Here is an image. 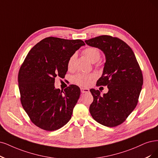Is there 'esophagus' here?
Returning a JSON list of instances; mask_svg holds the SVG:
<instances>
[{
  "mask_svg": "<svg viewBox=\"0 0 158 158\" xmlns=\"http://www.w3.org/2000/svg\"><path fill=\"white\" fill-rule=\"evenodd\" d=\"M81 92L82 93H86L89 92V89L86 88H81Z\"/></svg>",
  "mask_w": 158,
  "mask_h": 158,
  "instance_id": "esophagus-1",
  "label": "esophagus"
}]
</instances>
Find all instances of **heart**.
Returning <instances> with one entry per match:
<instances>
[{
    "instance_id": "obj_1",
    "label": "heart",
    "mask_w": 158,
    "mask_h": 158,
    "mask_svg": "<svg viewBox=\"0 0 158 158\" xmlns=\"http://www.w3.org/2000/svg\"><path fill=\"white\" fill-rule=\"evenodd\" d=\"M83 54L92 63L98 62L101 56L100 50L96 48H92V47L91 48H88L85 49L83 51ZM76 56H77V55H76L75 53H74L69 58L68 61V68L69 69H71L73 68ZM94 79V75L78 73L77 75H75L73 77V81L76 84L81 86H88L91 83L92 81Z\"/></svg>"
}]
</instances>
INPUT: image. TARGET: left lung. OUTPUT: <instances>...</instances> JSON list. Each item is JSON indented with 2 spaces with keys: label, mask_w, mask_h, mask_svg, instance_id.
Returning a JSON list of instances; mask_svg holds the SVG:
<instances>
[{
  "label": "left lung",
  "mask_w": 158,
  "mask_h": 158,
  "mask_svg": "<svg viewBox=\"0 0 158 158\" xmlns=\"http://www.w3.org/2000/svg\"><path fill=\"white\" fill-rule=\"evenodd\" d=\"M85 43L101 49L106 55L103 74L96 85L107 86L109 89L103 96L98 90H90L94 98L90 113L98 123L117 126L137 106L143 84L141 69L130 47L118 38L103 35Z\"/></svg>",
  "instance_id": "8db88e82"
}]
</instances>
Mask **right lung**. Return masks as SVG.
<instances>
[{
    "instance_id": "right-lung-1",
    "label": "right lung",
    "mask_w": 158,
    "mask_h": 158,
    "mask_svg": "<svg viewBox=\"0 0 158 158\" xmlns=\"http://www.w3.org/2000/svg\"><path fill=\"white\" fill-rule=\"evenodd\" d=\"M81 40L44 38L28 52L18 73L21 105L33 124L46 131H55L71 119L81 94L77 86L64 91L55 89V80L68 71L69 58L81 46Z\"/></svg>"
}]
</instances>
